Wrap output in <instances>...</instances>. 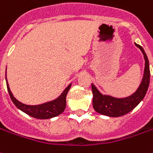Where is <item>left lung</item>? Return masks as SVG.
I'll list each match as a JSON object with an SVG mask.
<instances>
[{"mask_svg": "<svg viewBox=\"0 0 153 153\" xmlns=\"http://www.w3.org/2000/svg\"><path fill=\"white\" fill-rule=\"evenodd\" d=\"M135 45L142 51L145 59V68H144V74H143L142 82L137 91L131 95L126 98H115L111 95L102 94L92 84L93 107L95 111L101 115L111 116V117L124 116L130 111H131L146 95L150 82L149 61L142 47L137 43H135Z\"/></svg>", "mask_w": 153, "mask_h": 153, "instance_id": "obj_1", "label": "left lung"}]
</instances>
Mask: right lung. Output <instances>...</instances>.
Segmentation results:
<instances>
[{
	"label": "right lung",
	"mask_w": 153,
	"mask_h": 153,
	"mask_svg": "<svg viewBox=\"0 0 153 153\" xmlns=\"http://www.w3.org/2000/svg\"><path fill=\"white\" fill-rule=\"evenodd\" d=\"M6 76H7V74H6ZM6 80H7V90H8V93H9V95L11 97L12 102L14 103V105L19 110H21L22 111H23L26 114H27L28 116L37 118V119H50V118L59 116L64 111L65 107H66V96H67L68 90L71 87V84L63 90V93L60 94L58 98L55 99L53 100L49 101V102L43 103L41 105H25V104H22V102L18 101L13 96V94L9 88V85L7 83V77H6Z\"/></svg>",
	"instance_id": "right-lung-1"
}]
</instances>
